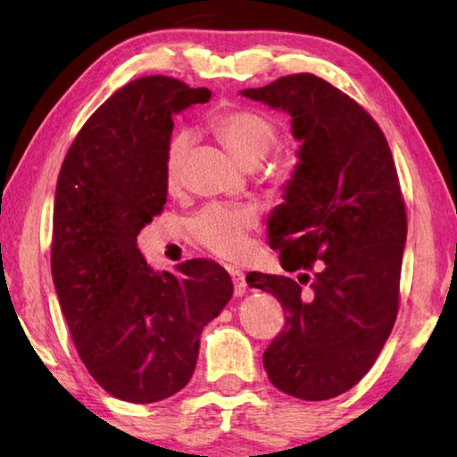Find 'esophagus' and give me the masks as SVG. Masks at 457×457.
I'll return each mask as SVG.
<instances>
[{
    "instance_id": "esophagus-1",
    "label": "esophagus",
    "mask_w": 457,
    "mask_h": 457,
    "mask_svg": "<svg viewBox=\"0 0 457 457\" xmlns=\"http://www.w3.org/2000/svg\"><path fill=\"white\" fill-rule=\"evenodd\" d=\"M229 276H231V282H234V292L236 296H242L245 292V276L242 270L237 268H229Z\"/></svg>"
}]
</instances>
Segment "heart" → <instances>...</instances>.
<instances>
[{
	"label": "heart",
	"mask_w": 457,
	"mask_h": 457,
	"mask_svg": "<svg viewBox=\"0 0 457 457\" xmlns=\"http://www.w3.org/2000/svg\"><path fill=\"white\" fill-rule=\"evenodd\" d=\"M210 127L221 143L245 165H256L278 141V129L272 119L253 108H228L213 114ZM189 137L177 130L167 138L163 153V179L169 191L181 185ZM260 215L252 205L210 204L189 220V231L195 242L223 260L244 256L247 236L258 228Z\"/></svg>",
	"instance_id": "1"
}]
</instances>
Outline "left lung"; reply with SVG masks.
Masks as SVG:
<instances>
[{
    "mask_svg": "<svg viewBox=\"0 0 457 457\" xmlns=\"http://www.w3.org/2000/svg\"><path fill=\"white\" fill-rule=\"evenodd\" d=\"M242 95L290 112L292 135L303 141L268 242L286 272L314 270L298 282L245 276L286 314L264 367L292 397L332 399L375 365L399 312L407 212L397 169L375 119L319 76L288 74Z\"/></svg>",
    "mask_w": 457,
    "mask_h": 457,
    "instance_id": "left-lung-1",
    "label": "left lung"
}]
</instances>
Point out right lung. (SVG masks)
<instances>
[{
	"label": "right lung",
	"instance_id": "right-lung-1",
	"mask_svg": "<svg viewBox=\"0 0 457 457\" xmlns=\"http://www.w3.org/2000/svg\"><path fill=\"white\" fill-rule=\"evenodd\" d=\"M210 96L171 76H141L90 114L60 167L54 286L84 367L129 403H154L189 383L201 330L234 292L212 260L157 274L137 247L138 231L167 204L171 114Z\"/></svg>",
	"mask_w": 457,
	"mask_h": 457
}]
</instances>
